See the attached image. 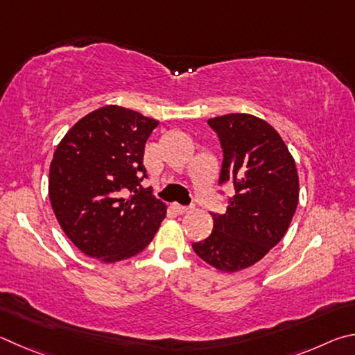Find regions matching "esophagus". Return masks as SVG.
I'll list each match as a JSON object with an SVG mask.
<instances>
[{"label":"esophagus","instance_id":"1","mask_svg":"<svg viewBox=\"0 0 355 355\" xmlns=\"http://www.w3.org/2000/svg\"><path fill=\"white\" fill-rule=\"evenodd\" d=\"M173 209L181 215L189 214V212H191V210H193V207H191V206H182V204H173Z\"/></svg>","mask_w":355,"mask_h":355}]
</instances>
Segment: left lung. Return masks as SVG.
<instances>
[{"instance_id": "left-lung-1", "label": "left lung", "mask_w": 355, "mask_h": 355, "mask_svg": "<svg viewBox=\"0 0 355 355\" xmlns=\"http://www.w3.org/2000/svg\"><path fill=\"white\" fill-rule=\"evenodd\" d=\"M207 124L223 149L218 185L232 182L235 195L226 200V214L210 212L212 234L191 248L204 262L232 272L259 262L282 240L296 212L300 179L287 145L266 121L227 114Z\"/></svg>"}]
</instances>
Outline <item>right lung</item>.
<instances>
[{
    "label": "right lung",
    "instance_id": "add662e5",
    "mask_svg": "<svg viewBox=\"0 0 355 355\" xmlns=\"http://www.w3.org/2000/svg\"><path fill=\"white\" fill-rule=\"evenodd\" d=\"M159 121L105 105L74 124L49 166V201L67 237L105 263L151 243L166 206L141 187L145 145Z\"/></svg>",
    "mask_w": 355,
    "mask_h": 355
}]
</instances>
